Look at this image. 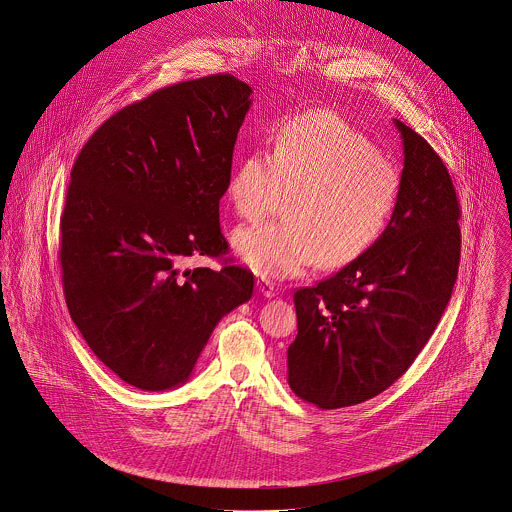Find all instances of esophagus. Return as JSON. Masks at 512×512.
Here are the masks:
<instances>
[{
  "label": "esophagus",
  "mask_w": 512,
  "mask_h": 512,
  "mask_svg": "<svg viewBox=\"0 0 512 512\" xmlns=\"http://www.w3.org/2000/svg\"><path fill=\"white\" fill-rule=\"evenodd\" d=\"M257 288H259V292H261L265 298H275V284H273L271 280L259 278V280H257Z\"/></svg>",
  "instance_id": "esophagus-1"
}]
</instances>
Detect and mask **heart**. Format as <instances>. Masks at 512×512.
I'll return each mask as SVG.
<instances>
[{
    "mask_svg": "<svg viewBox=\"0 0 512 512\" xmlns=\"http://www.w3.org/2000/svg\"><path fill=\"white\" fill-rule=\"evenodd\" d=\"M403 177L376 144L331 111L286 118L275 152H245L232 169L228 197L247 220L265 216L290 193L284 222L237 230V259L263 278L300 276L317 263L333 271L360 259L386 234Z\"/></svg>",
    "mask_w": 512,
    "mask_h": 512,
    "instance_id": "1",
    "label": "heart"
}]
</instances>
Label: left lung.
Here are the masks:
<instances>
[{
  "instance_id": "8db88e82",
  "label": "left lung",
  "mask_w": 512,
  "mask_h": 512,
  "mask_svg": "<svg viewBox=\"0 0 512 512\" xmlns=\"http://www.w3.org/2000/svg\"><path fill=\"white\" fill-rule=\"evenodd\" d=\"M394 124L403 191L392 224L360 259L294 294L288 384L321 409L388 390L431 339L458 278L460 206L450 173L425 138Z\"/></svg>"
}]
</instances>
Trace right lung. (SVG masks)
I'll return each instance as SVG.
<instances>
[{"label":"right lung","instance_id":"1","mask_svg":"<svg viewBox=\"0 0 512 512\" xmlns=\"http://www.w3.org/2000/svg\"><path fill=\"white\" fill-rule=\"evenodd\" d=\"M251 87L218 74L181 81L124 107L87 140L60 220L66 304L95 356L126 384H185L220 319L253 294L220 257V198Z\"/></svg>","mask_w":512,"mask_h":512}]
</instances>
